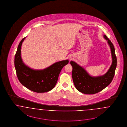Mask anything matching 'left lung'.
Here are the masks:
<instances>
[{
	"label": "left lung",
	"instance_id": "obj_1",
	"mask_svg": "<svg viewBox=\"0 0 127 127\" xmlns=\"http://www.w3.org/2000/svg\"><path fill=\"white\" fill-rule=\"evenodd\" d=\"M103 36L111 48L112 59V65L105 74L102 76L92 77L76 62H70L73 67L72 76L74 85L78 91L83 94L92 95L101 91L110 85L114 76L117 66L114 47L106 36Z\"/></svg>",
	"mask_w": 127,
	"mask_h": 127
}]
</instances>
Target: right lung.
Here are the masks:
<instances>
[{"label": "right lung", "instance_id": "obj_1", "mask_svg": "<svg viewBox=\"0 0 127 127\" xmlns=\"http://www.w3.org/2000/svg\"><path fill=\"white\" fill-rule=\"evenodd\" d=\"M25 38L19 43L15 57V66L18 79L24 86L32 91H50L55 86L62 68L68 63V61L56 62L43 70L31 69L23 63L21 57V46Z\"/></svg>", "mask_w": 127, "mask_h": 127}]
</instances>
